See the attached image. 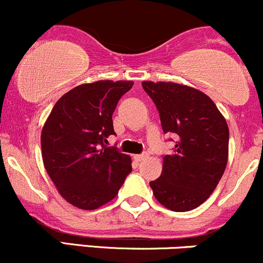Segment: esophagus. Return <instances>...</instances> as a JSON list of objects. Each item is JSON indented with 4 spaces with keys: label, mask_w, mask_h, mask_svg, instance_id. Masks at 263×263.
Instances as JSON below:
<instances>
[{
    "label": "esophagus",
    "mask_w": 263,
    "mask_h": 263,
    "mask_svg": "<svg viewBox=\"0 0 263 263\" xmlns=\"http://www.w3.org/2000/svg\"><path fill=\"white\" fill-rule=\"evenodd\" d=\"M147 157V155L146 153H142V155H135L134 156V159L136 162H141V161H143L144 158H146Z\"/></svg>",
    "instance_id": "1"
}]
</instances>
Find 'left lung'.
I'll list each match as a JSON object with an SVG mask.
<instances>
[{
    "mask_svg": "<svg viewBox=\"0 0 263 263\" xmlns=\"http://www.w3.org/2000/svg\"><path fill=\"white\" fill-rule=\"evenodd\" d=\"M142 87L155 102L163 132L177 140L173 152L163 156L161 177L149 182L153 194L170 210L195 209L224 174L228 123L209 96L197 89L162 81H143Z\"/></svg>",
    "mask_w": 263,
    "mask_h": 263,
    "instance_id": "8db88e82",
    "label": "left lung"
}]
</instances>
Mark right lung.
<instances>
[{"label": "right lung", "instance_id": "right-lung-1", "mask_svg": "<svg viewBox=\"0 0 263 263\" xmlns=\"http://www.w3.org/2000/svg\"><path fill=\"white\" fill-rule=\"evenodd\" d=\"M132 81L74 87L57 101L42 131L45 171L68 203L92 210L112 200L131 173V158L107 147L117 102Z\"/></svg>", "mask_w": 263, "mask_h": 263}]
</instances>
